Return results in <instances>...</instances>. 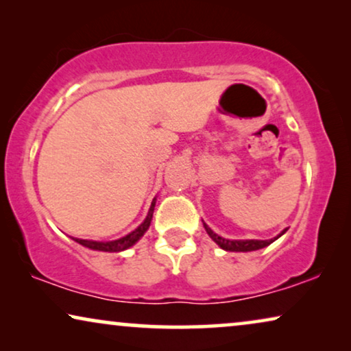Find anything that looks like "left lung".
<instances>
[{
	"mask_svg": "<svg viewBox=\"0 0 351 351\" xmlns=\"http://www.w3.org/2000/svg\"><path fill=\"white\" fill-rule=\"evenodd\" d=\"M204 228H206V232H208L209 237L213 238L220 247L225 249V251H232V252L257 251V249H262V247L268 246V244H271L276 238H280L281 234L286 232V230H285V232H282L281 234H278L275 239H265V241H262V239H239V241H237V239H225L222 237H219V234H215L206 223H204Z\"/></svg>",
	"mask_w": 351,
	"mask_h": 351,
	"instance_id": "obj_1",
	"label": "left lung"
}]
</instances>
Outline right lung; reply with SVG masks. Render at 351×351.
Returning a JSON list of instances; mask_svg holds the SVG:
<instances>
[{
    "mask_svg": "<svg viewBox=\"0 0 351 351\" xmlns=\"http://www.w3.org/2000/svg\"><path fill=\"white\" fill-rule=\"evenodd\" d=\"M153 209H155V199H153V203L150 206V210H148V215H147V219L143 220V223L138 225V227L134 230V232L126 234V237L117 239V241L99 243V241H89V239H78V238H75V241L83 244V246L89 247V249H94V251H104V252L124 251V249L131 247L132 244H136L138 239L143 237V233L147 232L148 227H150V222H152V217H153Z\"/></svg>",
    "mask_w": 351,
    "mask_h": 351,
    "instance_id": "add662e5",
    "label": "right lung"
}]
</instances>
